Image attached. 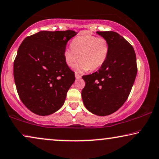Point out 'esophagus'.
Masks as SVG:
<instances>
[{"label": "esophagus", "mask_w": 159, "mask_h": 159, "mask_svg": "<svg viewBox=\"0 0 159 159\" xmlns=\"http://www.w3.org/2000/svg\"><path fill=\"white\" fill-rule=\"evenodd\" d=\"M75 77H76V79H77V80H79V79H80V78L82 77V76L80 75H79V74L75 73Z\"/></svg>", "instance_id": "esophagus-1"}]
</instances>
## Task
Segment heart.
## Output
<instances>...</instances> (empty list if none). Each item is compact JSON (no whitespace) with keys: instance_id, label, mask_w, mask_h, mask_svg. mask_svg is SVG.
<instances>
[{"instance_id":"heart-1","label":"heart","mask_w":159,"mask_h":159,"mask_svg":"<svg viewBox=\"0 0 159 159\" xmlns=\"http://www.w3.org/2000/svg\"><path fill=\"white\" fill-rule=\"evenodd\" d=\"M110 46L104 38H97L92 35L76 37L71 41V47L63 51V57L66 64L72 67L77 61V71L83 72L88 70H95L104 64L108 57Z\"/></svg>"}]
</instances>
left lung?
I'll return each mask as SVG.
<instances>
[{
  "instance_id": "left-lung-1",
  "label": "left lung",
  "mask_w": 159,
  "mask_h": 159,
  "mask_svg": "<svg viewBox=\"0 0 159 159\" xmlns=\"http://www.w3.org/2000/svg\"><path fill=\"white\" fill-rule=\"evenodd\" d=\"M109 43L108 57L98 71L82 76L84 107L93 114L106 116L116 112L127 100L137 73L133 47L114 31H97Z\"/></svg>"
}]
</instances>
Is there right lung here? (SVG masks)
Returning <instances> with one entry per match:
<instances>
[{
  "label": "right lung",
  "mask_w": 159,
  "mask_h": 159,
  "mask_svg": "<svg viewBox=\"0 0 159 159\" xmlns=\"http://www.w3.org/2000/svg\"><path fill=\"white\" fill-rule=\"evenodd\" d=\"M77 34L74 30H42L26 37L14 62V77L20 99L28 110L45 116L61 108L75 81L63 51Z\"/></svg>",
  "instance_id": "1"
}]
</instances>
